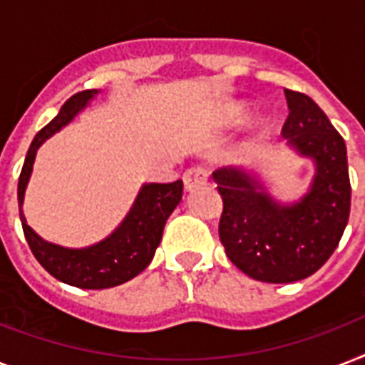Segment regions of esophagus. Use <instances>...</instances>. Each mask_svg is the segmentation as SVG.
<instances>
[{
    "label": "esophagus",
    "instance_id": "34e87169",
    "mask_svg": "<svg viewBox=\"0 0 365 365\" xmlns=\"http://www.w3.org/2000/svg\"><path fill=\"white\" fill-rule=\"evenodd\" d=\"M206 180H208V170L205 166H191V168L183 172V185H185L187 191L206 183Z\"/></svg>",
    "mask_w": 365,
    "mask_h": 365
}]
</instances>
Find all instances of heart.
<instances>
[{
    "instance_id": "obj_1",
    "label": "heart",
    "mask_w": 365,
    "mask_h": 365,
    "mask_svg": "<svg viewBox=\"0 0 365 365\" xmlns=\"http://www.w3.org/2000/svg\"><path fill=\"white\" fill-rule=\"evenodd\" d=\"M244 119H246V110H244V108H239V110L233 111V113H231V117H229V121L233 123V125H237V123H242Z\"/></svg>"
}]
</instances>
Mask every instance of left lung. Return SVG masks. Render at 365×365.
<instances>
[{"label": "left lung", "instance_id": "obj_1", "mask_svg": "<svg viewBox=\"0 0 365 365\" xmlns=\"http://www.w3.org/2000/svg\"><path fill=\"white\" fill-rule=\"evenodd\" d=\"M288 119L282 136L314 163L311 187L282 205L242 166L212 174L222 195L220 240L225 254L250 278L288 284L311 277L339 244L351 214L346 145L314 100L286 88Z\"/></svg>", "mask_w": 365, "mask_h": 365}]
</instances>
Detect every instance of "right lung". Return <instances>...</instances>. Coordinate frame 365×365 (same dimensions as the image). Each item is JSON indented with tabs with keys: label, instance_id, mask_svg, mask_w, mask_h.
<instances>
[{
	"label": "right lung",
	"instance_id": "obj_1",
	"mask_svg": "<svg viewBox=\"0 0 365 365\" xmlns=\"http://www.w3.org/2000/svg\"><path fill=\"white\" fill-rule=\"evenodd\" d=\"M96 94L98 91L94 88L77 93L70 100H66L58 115L36 134L19 178L20 222L31 254L56 280L85 289L113 288L138 277L153 259L155 250L163 239L166 220L180 205L183 193L182 180L172 183H143L121 225L110 237L87 248H64L58 244L47 242L26 223L22 202L26 185L34 170L37 149L54 132L73 121V117L85 110Z\"/></svg>",
	"mask_w": 365,
	"mask_h": 365
}]
</instances>
